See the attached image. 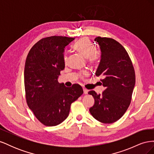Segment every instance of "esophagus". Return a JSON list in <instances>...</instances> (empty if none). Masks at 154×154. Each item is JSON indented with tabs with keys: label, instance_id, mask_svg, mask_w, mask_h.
Wrapping results in <instances>:
<instances>
[{
	"label": "esophagus",
	"instance_id": "obj_1",
	"mask_svg": "<svg viewBox=\"0 0 154 154\" xmlns=\"http://www.w3.org/2000/svg\"><path fill=\"white\" fill-rule=\"evenodd\" d=\"M83 93H84L85 94H87V93H88V90L87 89V88L83 87Z\"/></svg>",
	"mask_w": 154,
	"mask_h": 154
}]
</instances>
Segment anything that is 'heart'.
Listing matches in <instances>:
<instances>
[{"mask_svg":"<svg viewBox=\"0 0 154 154\" xmlns=\"http://www.w3.org/2000/svg\"><path fill=\"white\" fill-rule=\"evenodd\" d=\"M74 49L81 54L83 57L88 58V62L91 63H95L98 61L100 54L98 51H94L95 48L90 40L88 38L83 37L80 38L77 42L74 45ZM65 61H67V57L65 56Z\"/></svg>","mask_w":154,"mask_h":154,"instance_id":"heart-1","label":"heart"}]
</instances>
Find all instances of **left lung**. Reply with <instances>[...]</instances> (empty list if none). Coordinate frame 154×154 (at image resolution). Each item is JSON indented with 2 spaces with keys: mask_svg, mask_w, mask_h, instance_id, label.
Instances as JSON below:
<instances>
[{
  "mask_svg": "<svg viewBox=\"0 0 154 154\" xmlns=\"http://www.w3.org/2000/svg\"><path fill=\"white\" fill-rule=\"evenodd\" d=\"M94 41L101 52L96 76L101 78L105 90L101 94H97L94 91L88 92L94 98V105L89 111L100 122L112 123L122 118L128 108L136 75L131 60L122 44L106 37L97 36Z\"/></svg>",
  "mask_w": 154,
  "mask_h": 154,
  "instance_id": "left-lung-1",
  "label": "left lung"
}]
</instances>
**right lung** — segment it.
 <instances>
[{
    "label": "right lung",
    "mask_w": 154,
    "mask_h": 154,
    "mask_svg": "<svg viewBox=\"0 0 154 154\" xmlns=\"http://www.w3.org/2000/svg\"><path fill=\"white\" fill-rule=\"evenodd\" d=\"M74 40L62 36L46 37L32 46L27 56V103L39 122L48 127L62 123L68 117L71 103L83 93L80 85L66 87L58 82L60 71L65 68V48Z\"/></svg>",
    "instance_id": "add662e5"
}]
</instances>
